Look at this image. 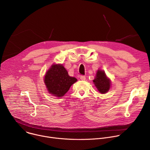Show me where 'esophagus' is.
I'll return each instance as SVG.
<instances>
[{"label":"esophagus","instance_id":"esophagus-1","mask_svg":"<svg viewBox=\"0 0 150 150\" xmlns=\"http://www.w3.org/2000/svg\"><path fill=\"white\" fill-rule=\"evenodd\" d=\"M80 79L81 80H85V79H86V77H85L84 75H81L80 76Z\"/></svg>","mask_w":150,"mask_h":150}]
</instances>
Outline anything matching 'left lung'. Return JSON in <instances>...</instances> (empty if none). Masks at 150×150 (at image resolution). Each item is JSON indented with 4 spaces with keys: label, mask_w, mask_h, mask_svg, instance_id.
Segmentation results:
<instances>
[{
    "label": "left lung",
    "mask_w": 150,
    "mask_h": 150,
    "mask_svg": "<svg viewBox=\"0 0 150 150\" xmlns=\"http://www.w3.org/2000/svg\"><path fill=\"white\" fill-rule=\"evenodd\" d=\"M93 82L98 91L101 94L108 92L110 87V81L103 71L98 70Z\"/></svg>",
    "instance_id": "left-lung-1"
}]
</instances>
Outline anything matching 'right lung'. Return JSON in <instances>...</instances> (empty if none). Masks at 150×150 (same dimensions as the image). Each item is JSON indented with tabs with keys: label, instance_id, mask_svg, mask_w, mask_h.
<instances>
[{
	"label": "right lung",
	"instance_id": "1",
	"mask_svg": "<svg viewBox=\"0 0 150 150\" xmlns=\"http://www.w3.org/2000/svg\"><path fill=\"white\" fill-rule=\"evenodd\" d=\"M76 81L75 78L69 76L67 71L62 65H53L45 78L49 93L57 97L65 95Z\"/></svg>",
	"mask_w": 150,
	"mask_h": 150
}]
</instances>
